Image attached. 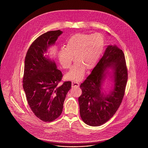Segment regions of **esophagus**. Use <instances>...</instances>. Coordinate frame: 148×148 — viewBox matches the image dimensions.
<instances>
[{
    "instance_id": "1",
    "label": "esophagus",
    "mask_w": 148,
    "mask_h": 148,
    "mask_svg": "<svg viewBox=\"0 0 148 148\" xmlns=\"http://www.w3.org/2000/svg\"><path fill=\"white\" fill-rule=\"evenodd\" d=\"M80 84L75 81L72 82V87H79Z\"/></svg>"
}]
</instances>
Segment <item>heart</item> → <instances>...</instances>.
<instances>
[{"label":"heart","mask_w":148,"mask_h":148,"mask_svg":"<svg viewBox=\"0 0 148 148\" xmlns=\"http://www.w3.org/2000/svg\"><path fill=\"white\" fill-rule=\"evenodd\" d=\"M104 47V39L100 33L87 34L76 33L66 42L65 48L58 51V58L64 68H71L72 62L76 61L72 69L66 74L68 79L80 80L85 68L90 69L95 66L100 57Z\"/></svg>","instance_id":"heart-1"}]
</instances>
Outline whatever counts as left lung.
I'll use <instances>...</instances> for the list:
<instances>
[{
    "mask_svg": "<svg viewBox=\"0 0 148 148\" xmlns=\"http://www.w3.org/2000/svg\"><path fill=\"white\" fill-rule=\"evenodd\" d=\"M111 71H110V70ZM107 75L113 82L106 93L102 86ZM127 71L125 54L116 45H108L91 73L81 84L80 114L87 125L99 126L107 122L118 109L125 95Z\"/></svg>",
    "mask_w": 148,
    "mask_h": 148,
    "instance_id": "left-lung-1",
    "label": "left lung"
}]
</instances>
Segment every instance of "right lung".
Segmentation results:
<instances>
[{
	"mask_svg": "<svg viewBox=\"0 0 148 148\" xmlns=\"http://www.w3.org/2000/svg\"><path fill=\"white\" fill-rule=\"evenodd\" d=\"M58 30L38 37L27 50L24 66L23 87L29 105L35 115L44 122H51L62 113L71 82L59 85L62 74L54 60L47 53L62 34Z\"/></svg>",
	"mask_w": 148,
	"mask_h": 148,
	"instance_id": "right-lung-1",
	"label": "right lung"
}]
</instances>
